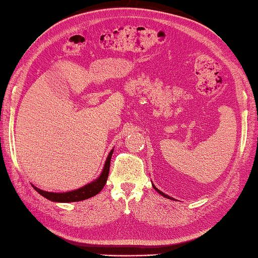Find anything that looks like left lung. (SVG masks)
I'll return each mask as SVG.
<instances>
[{"label": "left lung", "instance_id": "8db88e82", "mask_svg": "<svg viewBox=\"0 0 258 258\" xmlns=\"http://www.w3.org/2000/svg\"><path fill=\"white\" fill-rule=\"evenodd\" d=\"M153 188H154V189H155V190H156L157 192H159V194H161V195H162V196H164L165 198H170V200H173V198H172V197H170V196H168V195H165V194H164V192H162L161 190H159V189H157V188H156V187L154 186V184H153Z\"/></svg>", "mask_w": 258, "mask_h": 258}]
</instances>
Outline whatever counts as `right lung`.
<instances>
[{"instance_id":"1","label":"right lung","mask_w":258,"mask_h":258,"mask_svg":"<svg viewBox=\"0 0 258 258\" xmlns=\"http://www.w3.org/2000/svg\"><path fill=\"white\" fill-rule=\"evenodd\" d=\"M113 154V150L110 152L107 159L105 161V164H104V168L102 173L99 174V177L94 180L86 186L81 187L79 189H76V190L72 191H67V192H51V191H44L40 190L39 188L35 187V190L38 194H40L43 197L47 198L48 201L52 202H60V203H70V202H80L88 200V198L93 197L102 190L103 187L105 186L106 180L108 177V171H110V164H111V157Z\"/></svg>"}]
</instances>
